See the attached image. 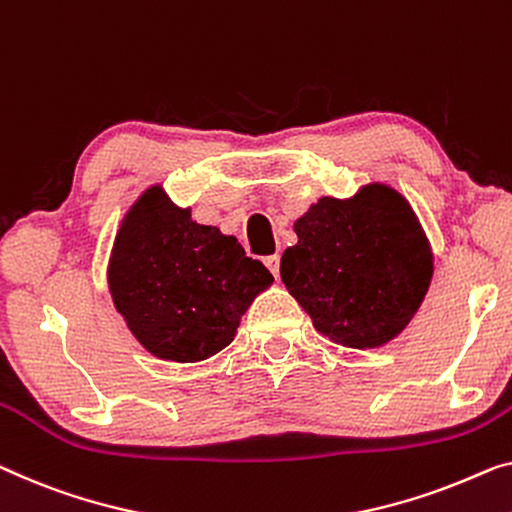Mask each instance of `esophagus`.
I'll list each match as a JSON object with an SVG mask.
<instances>
[{"instance_id":"esophagus-1","label":"esophagus","mask_w":512,"mask_h":512,"mask_svg":"<svg viewBox=\"0 0 512 512\" xmlns=\"http://www.w3.org/2000/svg\"><path fill=\"white\" fill-rule=\"evenodd\" d=\"M264 264H266V269H269L273 276H280V255H269L264 259Z\"/></svg>"}]
</instances>
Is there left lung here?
I'll use <instances>...</instances> for the list:
<instances>
[{
  "label": "left lung",
  "instance_id": "8db88e82",
  "mask_svg": "<svg viewBox=\"0 0 512 512\" xmlns=\"http://www.w3.org/2000/svg\"><path fill=\"white\" fill-rule=\"evenodd\" d=\"M282 253L280 276L319 333L345 347L393 340L430 287L432 253L407 200L372 183L352 200L322 197Z\"/></svg>",
  "mask_w": 512,
  "mask_h": 512
}]
</instances>
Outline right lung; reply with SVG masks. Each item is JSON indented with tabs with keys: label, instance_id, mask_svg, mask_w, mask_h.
Instances as JSON below:
<instances>
[{
	"label": "right lung",
	"instance_id": "1",
	"mask_svg": "<svg viewBox=\"0 0 512 512\" xmlns=\"http://www.w3.org/2000/svg\"><path fill=\"white\" fill-rule=\"evenodd\" d=\"M108 282L128 329L151 354L195 363L230 345L273 276L234 236L197 225L156 186L121 223Z\"/></svg>",
	"mask_w": 512,
	"mask_h": 512
}]
</instances>
